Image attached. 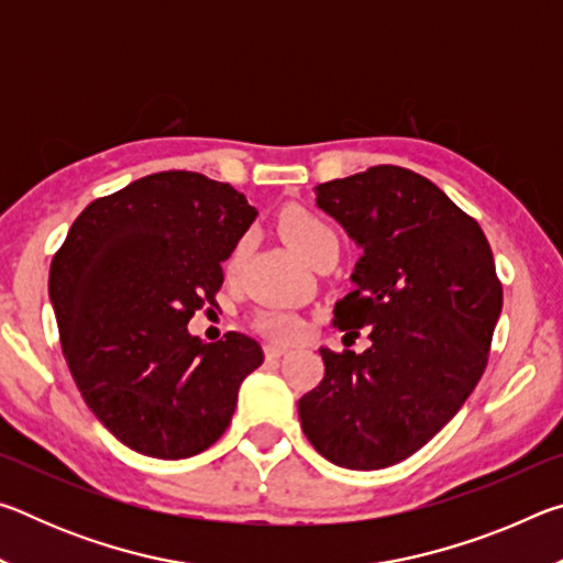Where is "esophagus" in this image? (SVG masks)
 <instances>
[{"mask_svg": "<svg viewBox=\"0 0 563 563\" xmlns=\"http://www.w3.org/2000/svg\"><path fill=\"white\" fill-rule=\"evenodd\" d=\"M285 352H288V347H285V345H273V342H271V345H265V357H280V355H285Z\"/></svg>", "mask_w": 563, "mask_h": 563, "instance_id": "esophagus-1", "label": "esophagus"}]
</instances>
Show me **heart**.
<instances>
[{"label":"heart","mask_w":563,"mask_h":563,"mask_svg":"<svg viewBox=\"0 0 563 563\" xmlns=\"http://www.w3.org/2000/svg\"><path fill=\"white\" fill-rule=\"evenodd\" d=\"M278 225L285 241H288L310 265L316 263L322 253L338 251V235L332 231V225L322 216L308 211V208H300V206L285 208L280 213ZM243 258H245V241H238L225 258V273L231 275V278L241 271ZM255 330L273 340L292 342L302 338L305 322L290 310L271 308V310H261L258 316H255Z\"/></svg>","instance_id":"1"}]
</instances>
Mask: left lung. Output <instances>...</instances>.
I'll use <instances>...</instances> for the list:
<instances>
[{"label": "left lung", "instance_id": "obj_1", "mask_svg": "<svg viewBox=\"0 0 563 563\" xmlns=\"http://www.w3.org/2000/svg\"><path fill=\"white\" fill-rule=\"evenodd\" d=\"M316 194L362 247L332 325L369 328L373 345L320 347L325 377L300 397V424L332 464L385 470L430 442L479 383L501 283L479 223L415 170L373 166Z\"/></svg>", "mask_w": 563, "mask_h": 563}]
</instances>
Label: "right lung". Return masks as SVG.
<instances>
[{
  "label": "right lung",
  "mask_w": 563,
  "mask_h": 563,
  "mask_svg": "<svg viewBox=\"0 0 563 563\" xmlns=\"http://www.w3.org/2000/svg\"><path fill=\"white\" fill-rule=\"evenodd\" d=\"M231 184L161 170L84 208L56 251L49 298L62 352L99 422L156 460L203 452L231 424L238 387L263 365L241 332H188L216 305L221 263L255 221Z\"/></svg>",
  "instance_id": "right-lung-1"
}]
</instances>
